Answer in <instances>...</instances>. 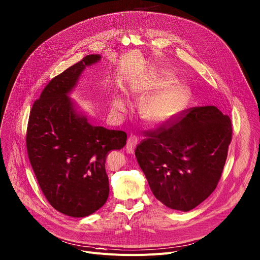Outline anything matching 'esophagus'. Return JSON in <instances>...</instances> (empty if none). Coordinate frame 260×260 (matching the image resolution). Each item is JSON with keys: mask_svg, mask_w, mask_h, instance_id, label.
Masks as SVG:
<instances>
[{"mask_svg": "<svg viewBox=\"0 0 260 260\" xmlns=\"http://www.w3.org/2000/svg\"><path fill=\"white\" fill-rule=\"evenodd\" d=\"M137 144H138V137L135 135H131L126 142V152L133 154Z\"/></svg>", "mask_w": 260, "mask_h": 260, "instance_id": "34e87169", "label": "esophagus"}]
</instances>
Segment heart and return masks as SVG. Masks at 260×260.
Returning a JSON list of instances; mask_svg holds the SVG:
<instances>
[{"mask_svg":"<svg viewBox=\"0 0 260 260\" xmlns=\"http://www.w3.org/2000/svg\"><path fill=\"white\" fill-rule=\"evenodd\" d=\"M169 80V76H160L150 85L149 92L154 93L145 100L142 108L144 119L150 123L161 124L166 122L176 117L186 105L187 86L179 80L170 81L167 85ZM112 106L115 112L120 113L124 112L126 108L123 98L118 95L114 97Z\"/></svg>","mask_w":260,"mask_h":260,"instance_id":"b5f03b06","label":"heart"}]
</instances>
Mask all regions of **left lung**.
Listing matches in <instances>:
<instances>
[{
    "label": "left lung",
    "mask_w": 260,
    "mask_h": 260,
    "mask_svg": "<svg viewBox=\"0 0 260 260\" xmlns=\"http://www.w3.org/2000/svg\"><path fill=\"white\" fill-rule=\"evenodd\" d=\"M147 136L135 154L155 199L187 212L214 191L232 139L228 116L213 106L193 108Z\"/></svg>",
    "instance_id": "1"
}]
</instances>
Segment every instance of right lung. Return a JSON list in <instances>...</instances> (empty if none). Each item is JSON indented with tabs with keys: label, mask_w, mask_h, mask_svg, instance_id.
Masks as SVG:
<instances>
[{
	"label": "right lung",
	"mask_w": 260,
	"mask_h": 260,
	"mask_svg": "<svg viewBox=\"0 0 260 260\" xmlns=\"http://www.w3.org/2000/svg\"><path fill=\"white\" fill-rule=\"evenodd\" d=\"M100 59L88 55L54 77L29 116L26 143L32 169L50 205L72 217L93 214L106 204V159L126 144L124 132L91 124L70 97L82 72Z\"/></svg>",
	"instance_id": "1"
}]
</instances>
